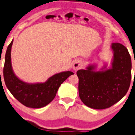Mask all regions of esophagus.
<instances>
[{
	"mask_svg": "<svg viewBox=\"0 0 135 135\" xmlns=\"http://www.w3.org/2000/svg\"><path fill=\"white\" fill-rule=\"evenodd\" d=\"M72 68H73V70L74 71H77V70H78L79 69H80L81 68V63L80 61H76L73 63Z\"/></svg>",
	"mask_w": 135,
	"mask_h": 135,
	"instance_id": "esophagus-1",
	"label": "esophagus"
}]
</instances>
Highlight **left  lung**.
I'll use <instances>...</instances> for the list:
<instances>
[{
    "mask_svg": "<svg viewBox=\"0 0 135 135\" xmlns=\"http://www.w3.org/2000/svg\"><path fill=\"white\" fill-rule=\"evenodd\" d=\"M113 56L110 66L105 64L97 70L96 65H89L79 70L78 90L81 100L87 107L103 109L111 107L126 94L131 79V59L123 45L112 43Z\"/></svg>",
    "mask_w": 135,
    "mask_h": 135,
    "instance_id": "obj_1",
    "label": "left lung"
}]
</instances>
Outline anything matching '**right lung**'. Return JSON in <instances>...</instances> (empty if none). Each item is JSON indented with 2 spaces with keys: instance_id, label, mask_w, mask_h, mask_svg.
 Listing matches in <instances>:
<instances>
[{
  "instance_id": "add662e5",
  "label": "right lung",
  "mask_w": 135,
  "mask_h": 135,
  "mask_svg": "<svg viewBox=\"0 0 135 135\" xmlns=\"http://www.w3.org/2000/svg\"><path fill=\"white\" fill-rule=\"evenodd\" d=\"M13 42L8 46L4 66L5 84L11 94L22 104L30 108H41L54 99L58 89L74 73L65 71L56 74L44 83H29L21 80L14 73L11 66V51Z\"/></svg>"
}]
</instances>
